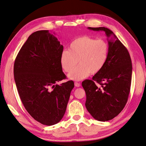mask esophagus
<instances>
[{
  "mask_svg": "<svg viewBox=\"0 0 146 146\" xmlns=\"http://www.w3.org/2000/svg\"><path fill=\"white\" fill-rule=\"evenodd\" d=\"M74 85H75L76 87H77V88L81 86V84H80V83H79V82H77L74 83Z\"/></svg>",
  "mask_w": 146,
  "mask_h": 146,
  "instance_id": "34e87169",
  "label": "esophagus"
}]
</instances>
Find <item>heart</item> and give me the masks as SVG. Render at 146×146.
<instances>
[{
	"instance_id": "obj_1",
	"label": "heart",
	"mask_w": 146,
	"mask_h": 146,
	"mask_svg": "<svg viewBox=\"0 0 146 146\" xmlns=\"http://www.w3.org/2000/svg\"><path fill=\"white\" fill-rule=\"evenodd\" d=\"M109 48L106 41L83 36L74 40L70 44L69 50H64L60 55L62 69L70 72L78 60L80 65L69 74V78L81 81L102 70L108 56Z\"/></svg>"
}]
</instances>
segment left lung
I'll return each instance as SVG.
<instances>
[{
    "instance_id": "obj_1",
    "label": "left lung",
    "mask_w": 146,
    "mask_h": 146,
    "mask_svg": "<svg viewBox=\"0 0 146 146\" xmlns=\"http://www.w3.org/2000/svg\"><path fill=\"white\" fill-rule=\"evenodd\" d=\"M88 28L105 31L108 37L109 52L105 66L92 80L82 82L86 94V109L94 119L106 121L117 117L127 102L131 85L132 61L126 47L110 29Z\"/></svg>"
}]
</instances>
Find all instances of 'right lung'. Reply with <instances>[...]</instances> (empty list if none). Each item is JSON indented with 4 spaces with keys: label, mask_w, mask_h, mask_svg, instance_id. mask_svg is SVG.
<instances>
[{
    "label": "right lung",
    "mask_w": 146,
    "mask_h": 146,
    "mask_svg": "<svg viewBox=\"0 0 146 146\" xmlns=\"http://www.w3.org/2000/svg\"><path fill=\"white\" fill-rule=\"evenodd\" d=\"M63 48L48 30L37 31L14 62V80L24 106L35 120L48 126L63 118L74 87L72 81L55 84L66 78L60 64Z\"/></svg>",
    "instance_id": "right-lung-1"
}]
</instances>
